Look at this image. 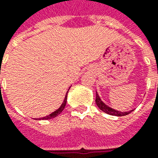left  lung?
<instances>
[{"instance_id": "left-lung-1", "label": "left lung", "mask_w": 158, "mask_h": 158, "mask_svg": "<svg viewBox=\"0 0 158 158\" xmlns=\"http://www.w3.org/2000/svg\"><path fill=\"white\" fill-rule=\"evenodd\" d=\"M96 104H97V106H98V108L100 109L101 111H103V112H106L107 114L113 115V116H125V115L129 114L131 112H133V110H132V111H129V112H118V111H116V110L112 109L111 107L107 106L106 104H104V103L102 102V100L100 99V98H99V96L98 95L97 92H96Z\"/></svg>"}]
</instances>
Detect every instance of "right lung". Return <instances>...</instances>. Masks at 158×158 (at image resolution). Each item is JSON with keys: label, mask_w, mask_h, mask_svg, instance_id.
<instances>
[{"label": "right lung", "mask_w": 158, "mask_h": 158, "mask_svg": "<svg viewBox=\"0 0 158 158\" xmlns=\"http://www.w3.org/2000/svg\"><path fill=\"white\" fill-rule=\"evenodd\" d=\"M67 95H68V93H67ZM67 95H66V97H65V99H64L62 105L60 106V107L58 110H56L55 112H53L52 113H51L50 115H48V116H46V117H43V118H40V119H50V118H55L56 116H58L60 112L63 111L64 108H65V106H66V103H67Z\"/></svg>", "instance_id": "1"}]
</instances>
